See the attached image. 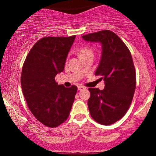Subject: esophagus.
Returning a JSON list of instances; mask_svg holds the SVG:
<instances>
[{"mask_svg":"<svg viewBox=\"0 0 156 156\" xmlns=\"http://www.w3.org/2000/svg\"><path fill=\"white\" fill-rule=\"evenodd\" d=\"M85 89V87H82V86H78V90H82V89Z\"/></svg>","mask_w":156,"mask_h":156,"instance_id":"1","label":"esophagus"}]
</instances>
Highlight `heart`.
<instances>
[{
  "label": "heart",
  "mask_w": 156,
  "mask_h": 156,
  "mask_svg": "<svg viewBox=\"0 0 156 156\" xmlns=\"http://www.w3.org/2000/svg\"><path fill=\"white\" fill-rule=\"evenodd\" d=\"M90 54L93 55V51L92 48L89 47L81 48L79 50V51H78V55L80 56V58L85 56V55H90Z\"/></svg>",
  "instance_id": "1"
}]
</instances>
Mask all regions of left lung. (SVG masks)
Segmentation results:
<instances>
[{
    "label": "left lung",
    "mask_w": 156,
    "mask_h": 156,
    "mask_svg": "<svg viewBox=\"0 0 156 156\" xmlns=\"http://www.w3.org/2000/svg\"><path fill=\"white\" fill-rule=\"evenodd\" d=\"M85 41L99 42L102 55L95 76H101L105 88H89V112L93 119L104 125L120 119L128 109L136 89V72L131 54L118 36L109 30L82 36Z\"/></svg>",
    "instance_id": "8db88e82"
}]
</instances>
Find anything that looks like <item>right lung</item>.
<instances>
[{"mask_svg":"<svg viewBox=\"0 0 156 156\" xmlns=\"http://www.w3.org/2000/svg\"><path fill=\"white\" fill-rule=\"evenodd\" d=\"M76 36L46 37L39 39L23 66L21 87L27 105L41 123L55 128L69 117L77 87L58 85L55 77L64 69Z\"/></svg>","mask_w":156,"mask_h":156,"instance_id":"right-lung-1","label":"right lung"}]
</instances>
